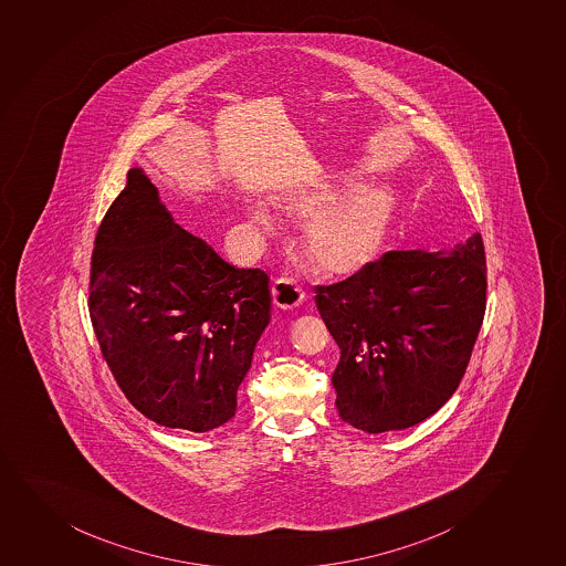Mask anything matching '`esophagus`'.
I'll use <instances>...</instances> for the list:
<instances>
[{"mask_svg":"<svg viewBox=\"0 0 566 566\" xmlns=\"http://www.w3.org/2000/svg\"><path fill=\"white\" fill-rule=\"evenodd\" d=\"M272 296H274V304L280 310L292 311L304 304L305 292L302 285H297L296 281L280 277L272 286Z\"/></svg>","mask_w":566,"mask_h":566,"instance_id":"esophagus-1","label":"esophagus"}]
</instances>
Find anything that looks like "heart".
I'll return each instance as SVG.
<instances>
[{
  "label": "heart",
  "instance_id": "obj_1",
  "mask_svg": "<svg viewBox=\"0 0 566 566\" xmlns=\"http://www.w3.org/2000/svg\"><path fill=\"white\" fill-rule=\"evenodd\" d=\"M354 180H327L313 188H291L274 197L283 214L307 220L302 232V248L327 277L361 274L378 259L386 244L395 216V199L386 188H365L350 196L340 191ZM245 218L262 234H274L275 221L261 207L251 205Z\"/></svg>",
  "mask_w": 566,
  "mask_h": 566
}]
</instances>
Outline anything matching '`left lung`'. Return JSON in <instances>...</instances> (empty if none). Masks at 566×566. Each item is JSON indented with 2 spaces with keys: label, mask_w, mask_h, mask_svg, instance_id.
<instances>
[{
  "label": "left lung",
  "mask_w": 566,
  "mask_h": 566,
  "mask_svg": "<svg viewBox=\"0 0 566 566\" xmlns=\"http://www.w3.org/2000/svg\"><path fill=\"white\" fill-rule=\"evenodd\" d=\"M340 357L343 421L380 434L424 421L457 391L486 310L481 234L443 250L389 251L361 274L316 289Z\"/></svg>",
  "instance_id": "8db88e82"
}]
</instances>
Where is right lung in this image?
Segmentation results:
<instances>
[{
    "label": "right lung",
    "instance_id": "1",
    "mask_svg": "<svg viewBox=\"0 0 566 566\" xmlns=\"http://www.w3.org/2000/svg\"><path fill=\"white\" fill-rule=\"evenodd\" d=\"M269 283L182 229L130 169L96 232L90 291L102 356L126 399L169 429L226 424L270 324Z\"/></svg>",
    "mask_w": 566,
    "mask_h": 566
}]
</instances>
